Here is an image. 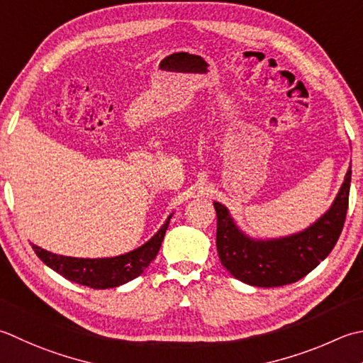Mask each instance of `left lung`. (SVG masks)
I'll list each match as a JSON object with an SVG mask.
<instances>
[{"label": "left lung", "instance_id": "1", "mask_svg": "<svg viewBox=\"0 0 363 363\" xmlns=\"http://www.w3.org/2000/svg\"><path fill=\"white\" fill-rule=\"evenodd\" d=\"M351 168L332 208L305 231L275 240H252L240 233L228 211L214 203L217 252L223 267L252 286L289 285L310 274L335 247L350 204Z\"/></svg>", "mask_w": 363, "mask_h": 363}]
</instances>
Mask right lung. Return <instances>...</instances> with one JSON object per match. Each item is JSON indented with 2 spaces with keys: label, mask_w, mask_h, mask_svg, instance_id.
<instances>
[{
  "label": "right lung",
  "mask_w": 363,
  "mask_h": 363,
  "mask_svg": "<svg viewBox=\"0 0 363 363\" xmlns=\"http://www.w3.org/2000/svg\"><path fill=\"white\" fill-rule=\"evenodd\" d=\"M169 218H172V216L163 223L159 233L143 247L115 258L83 259L61 257V255L47 252L34 244L33 250L48 267H52L53 271L62 275L64 279L94 289L115 288L137 279L151 264V261L157 257L163 236H165L168 228Z\"/></svg>",
  "instance_id": "1"
}]
</instances>
